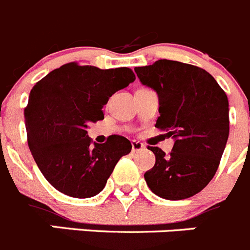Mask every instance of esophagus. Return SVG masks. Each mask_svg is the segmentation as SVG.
Masks as SVG:
<instances>
[{"instance_id": "1", "label": "esophagus", "mask_w": 250, "mask_h": 250, "mask_svg": "<svg viewBox=\"0 0 250 250\" xmlns=\"http://www.w3.org/2000/svg\"><path fill=\"white\" fill-rule=\"evenodd\" d=\"M131 146H132V152H135V151H140L143 150V148H145V145L144 144H141L140 141H132L131 143Z\"/></svg>"}]
</instances>
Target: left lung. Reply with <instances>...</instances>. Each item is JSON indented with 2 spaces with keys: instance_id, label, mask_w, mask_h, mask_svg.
Instances as JSON below:
<instances>
[{
  "instance_id": "1",
  "label": "left lung",
  "mask_w": 250,
  "mask_h": 250,
  "mask_svg": "<svg viewBox=\"0 0 250 250\" xmlns=\"http://www.w3.org/2000/svg\"><path fill=\"white\" fill-rule=\"evenodd\" d=\"M144 85L159 95L155 126L175 140L166 155L150 147L156 157L144 177L161 198H189L216 175L229 135V104L223 89L205 69L191 64L160 59L135 68Z\"/></svg>"
}]
</instances>
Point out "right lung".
Listing matches in <instances>:
<instances>
[{
  "label": "right lung",
  "mask_w": 250,
  "mask_h": 250,
  "mask_svg": "<svg viewBox=\"0 0 250 250\" xmlns=\"http://www.w3.org/2000/svg\"><path fill=\"white\" fill-rule=\"evenodd\" d=\"M135 80L130 68L100 69L68 63L32 88L24 109L28 146L37 166L56 189L75 198L100 193L121 156L126 137L111 135L91 146L88 125L104 119L103 106Z\"/></svg>",
  "instance_id": "add662e5"
}]
</instances>
